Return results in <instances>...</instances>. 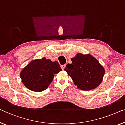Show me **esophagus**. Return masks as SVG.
Returning <instances> with one entry per match:
<instances>
[{
    "label": "esophagus",
    "mask_w": 125,
    "mask_h": 125,
    "mask_svg": "<svg viewBox=\"0 0 125 125\" xmlns=\"http://www.w3.org/2000/svg\"><path fill=\"white\" fill-rule=\"evenodd\" d=\"M66 64H63V65H61V68H62V69L63 70H64L65 67H66Z\"/></svg>",
    "instance_id": "34e87169"
}]
</instances>
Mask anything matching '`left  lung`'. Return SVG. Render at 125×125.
Listing matches in <instances>:
<instances>
[{"label":"left lung","mask_w":125,"mask_h":125,"mask_svg":"<svg viewBox=\"0 0 125 125\" xmlns=\"http://www.w3.org/2000/svg\"><path fill=\"white\" fill-rule=\"evenodd\" d=\"M71 61V64H67L64 70L78 88L90 90L100 84L105 71L94 57L78 53Z\"/></svg>","instance_id":"left-lung-1"}]
</instances>
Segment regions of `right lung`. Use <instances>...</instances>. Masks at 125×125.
Listing matches in <instances>:
<instances>
[{
  "instance_id": "right-lung-1",
  "label": "right lung",
  "mask_w": 125,
  "mask_h": 125,
  "mask_svg": "<svg viewBox=\"0 0 125 125\" xmlns=\"http://www.w3.org/2000/svg\"><path fill=\"white\" fill-rule=\"evenodd\" d=\"M62 70L57 61L52 62L45 58L33 60L20 73L23 85L29 90L36 92L48 88L54 74Z\"/></svg>"
}]
</instances>
